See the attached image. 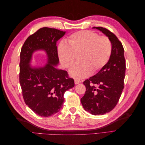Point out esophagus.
I'll return each instance as SVG.
<instances>
[{"label":"esophagus","instance_id":"esophagus-1","mask_svg":"<svg viewBox=\"0 0 145 145\" xmlns=\"http://www.w3.org/2000/svg\"><path fill=\"white\" fill-rule=\"evenodd\" d=\"M74 82H75V84L77 85V84H79V83H80L82 82V81L78 80V79H75L74 80Z\"/></svg>","mask_w":145,"mask_h":145}]
</instances>
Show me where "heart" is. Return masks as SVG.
I'll list each match as a JSON object with an SVG mask.
<instances>
[{"label": "heart", "mask_w": 145, "mask_h": 145, "mask_svg": "<svg viewBox=\"0 0 145 145\" xmlns=\"http://www.w3.org/2000/svg\"><path fill=\"white\" fill-rule=\"evenodd\" d=\"M60 63L65 68H69L79 56V63L70 69L73 78L80 79L89 76L102 69L110 58L112 44L106 36L91 31H80L74 33L68 39V43L61 41L57 47Z\"/></svg>", "instance_id": "heart-1"}]
</instances>
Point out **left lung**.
Returning a JSON list of instances; mask_svg holds the SVG:
<instances>
[{
  "label": "left lung",
  "instance_id": "8db88e82",
  "mask_svg": "<svg viewBox=\"0 0 145 145\" xmlns=\"http://www.w3.org/2000/svg\"><path fill=\"white\" fill-rule=\"evenodd\" d=\"M99 29L109 39L112 52L108 63L95 76L83 82L86 92L81 103L91 114L103 115L114 108L124 88L126 61L121 43L114 34L103 27Z\"/></svg>",
  "mask_w": 145,
  "mask_h": 145
}]
</instances>
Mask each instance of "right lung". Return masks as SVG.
I'll return each instance as SVG.
<instances>
[{"label":"right lung","instance_id":"obj_1","mask_svg":"<svg viewBox=\"0 0 145 145\" xmlns=\"http://www.w3.org/2000/svg\"><path fill=\"white\" fill-rule=\"evenodd\" d=\"M55 28L39 29L25 40L20 52L19 82L25 102L37 115L50 117L62 108L66 91L74 86L67 72L56 68L59 63L56 43L65 34ZM44 50L47 63L43 67L30 65L32 54Z\"/></svg>","mask_w":145,"mask_h":145}]
</instances>
